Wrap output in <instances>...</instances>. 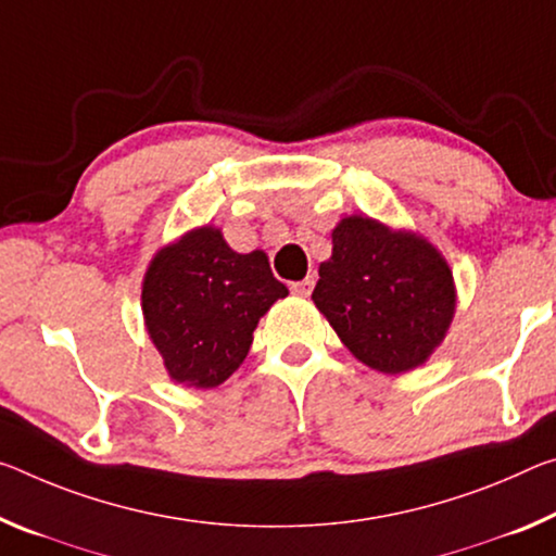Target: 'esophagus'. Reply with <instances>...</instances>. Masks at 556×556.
I'll return each instance as SVG.
<instances>
[{"instance_id": "esophagus-1", "label": "esophagus", "mask_w": 556, "mask_h": 556, "mask_svg": "<svg viewBox=\"0 0 556 556\" xmlns=\"http://www.w3.org/2000/svg\"><path fill=\"white\" fill-rule=\"evenodd\" d=\"M312 289H314V277H306V279L294 281V285H292V292L296 296H309Z\"/></svg>"}]
</instances>
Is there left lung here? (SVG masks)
I'll return each instance as SVG.
<instances>
[{
  "label": "left lung",
  "mask_w": 556,
  "mask_h": 556,
  "mask_svg": "<svg viewBox=\"0 0 556 556\" xmlns=\"http://www.w3.org/2000/svg\"><path fill=\"white\" fill-rule=\"evenodd\" d=\"M314 304L361 364L381 374L422 366L455 314V281L443 254L420 235L371 217H343L331 232Z\"/></svg>",
  "instance_id": "obj_1"
}]
</instances>
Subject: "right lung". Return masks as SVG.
<instances>
[{
    "instance_id": "1",
    "label": "right lung",
    "mask_w": 556,
    "mask_h": 556,
    "mask_svg": "<svg viewBox=\"0 0 556 556\" xmlns=\"http://www.w3.org/2000/svg\"><path fill=\"white\" fill-rule=\"evenodd\" d=\"M289 289L267 254L230 250L217 227H198L155 254L143 279V316L175 383L215 389L252 346L269 306Z\"/></svg>"
}]
</instances>
